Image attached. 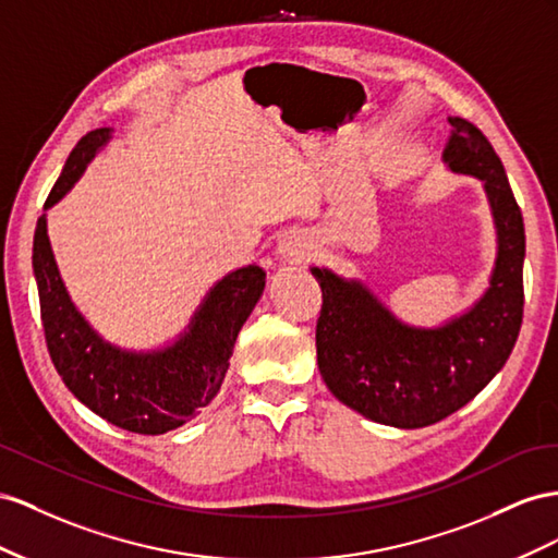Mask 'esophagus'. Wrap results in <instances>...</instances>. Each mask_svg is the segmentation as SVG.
<instances>
[{
  "label": "esophagus",
  "mask_w": 558,
  "mask_h": 558,
  "mask_svg": "<svg viewBox=\"0 0 558 558\" xmlns=\"http://www.w3.org/2000/svg\"><path fill=\"white\" fill-rule=\"evenodd\" d=\"M315 245L308 235L304 233H288L280 241L278 245V254L284 259V262H292V264H299V262H306L311 254H313Z\"/></svg>",
  "instance_id": "34e87169"
}]
</instances>
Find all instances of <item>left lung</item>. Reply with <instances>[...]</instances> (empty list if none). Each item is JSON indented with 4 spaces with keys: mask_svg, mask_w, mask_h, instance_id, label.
<instances>
[{
    "mask_svg": "<svg viewBox=\"0 0 558 558\" xmlns=\"http://www.w3.org/2000/svg\"><path fill=\"white\" fill-rule=\"evenodd\" d=\"M441 161L484 186L496 227L488 288L470 308L435 327L400 320L360 278L311 266L323 288L317 367L339 402L364 418L402 429L425 427L474 400L512 353L523 315V217L505 168L484 133L449 117Z\"/></svg>",
    "mask_w": 558,
    "mask_h": 558,
    "instance_id": "8db88e82",
    "label": "left lung"
}]
</instances>
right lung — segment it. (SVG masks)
I'll use <instances>...</instances> for the list:
<instances>
[{
	"instance_id": "obj_1",
	"label": "right lung",
	"mask_w": 558,
	"mask_h": 558,
	"mask_svg": "<svg viewBox=\"0 0 558 558\" xmlns=\"http://www.w3.org/2000/svg\"><path fill=\"white\" fill-rule=\"evenodd\" d=\"M111 129L78 140L37 221L35 268L41 323L51 360L78 402L107 423L137 435H163L208 407L221 388L238 331L266 288V270L247 264L219 278L184 331L151 350H131L107 341L74 306L62 282L49 241L46 210L70 194L107 142Z\"/></svg>"
}]
</instances>
